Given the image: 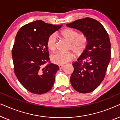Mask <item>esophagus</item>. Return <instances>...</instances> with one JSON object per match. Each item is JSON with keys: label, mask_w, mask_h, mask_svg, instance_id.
Segmentation results:
<instances>
[{"label": "esophagus", "mask_w": 120, "mask_h": 120, "mask_svg": "<svg viewBox=\"0 0 120 120\" xmlns=\"http://www.w3.org/2000/svg\"><path fill=\"white\" fill-rule=\"evenodd\" d=\"M59 68L60 69H63V68L64 67V65H59Z\"/></svg>", "instance_id": "esophagus-1"}]
</instances>
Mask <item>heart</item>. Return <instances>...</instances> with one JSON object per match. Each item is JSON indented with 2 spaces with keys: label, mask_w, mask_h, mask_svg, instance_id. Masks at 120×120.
I'll list each match as a JSON object with an SVG mask.
<instances>
[{
  "label": "heart",
  "mask_w": 120,
  "mask_h": 120,
  "mask_svg": "<svg viewBox=\"0 0 120 120\" xmlns=\"http://www.w3.org/2000/svg\"><path fill=\"white\" fill-rule=\"evenodd\" d=\"M60 35L70 42L69 50L74 52L77 56H80L86 50L88 43V38L84 33H79L76 30L71 28H66L60 32ZM57 39L55 34L49 36L47 40V46L51 51H55L57 49ZM74 55L71 52H58L52 56L51 60L54 63L64 64L73 59Z\"/></svg>",
  "instance_id": "b5f03b06"
}]
</instances>
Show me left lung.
<instances>
[{
	"instance_id": "obj_1",
	"label": "left lung",
	"mask_w": 120,
	"mask_h": 120,
	"mask_svg": "<svg viewBox=\"0 0 120 120\" xmlns=\"http://www.w3.org/2000/svg\"><path fill=\"white\" fill-rule=\"evenodd\" d=\"M67 26L80 30L88 38L86 50L72 64L74 71L70 82L78 92H91L99 86L105 76L111 58L109 37L102 24L92 18L78 19Z\"/></svg>"
}]
</instances>
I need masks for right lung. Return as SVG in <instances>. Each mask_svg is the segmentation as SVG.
<instances>
[{"mask_svg": "<svg viewBox=\"0 0 120 120\" xmlns=\"http://www.w3.org/2000/svg\"><path fill=\"white\" fill-rule=\"evenodd\" d=\"M62 26L38 20L22 26L16 34L12 50L14 73L31 93H45L53 86L59 67L50 63L44 67L50 60L47 40Z\"/></svg>", "mask_w": 120, "mask_h": 120, "instance_id": "obj_1", "label": "right lung"}]
</instances>
